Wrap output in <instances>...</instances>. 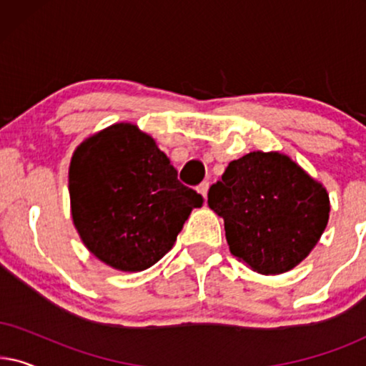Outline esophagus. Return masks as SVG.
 Returning <instances> with one entry per match:
<instances>
[{"label":"esophagus","instance_id":"1","mask_svg":"<svg viewBox=\"0 0 366 366\" xmlns=\"http://www.w3.org/2000/svg\"><path fill=\"white\" fill-rule=\"evenodd\" d=\"M208 189H209V183H208V182H203V183L198 187V192H199V194H202L203 198H207Z\"/></svg>","mask_w":366,"mask_h":366}]
</instances>
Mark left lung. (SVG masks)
<instances>
[{
    "instance_id": "left-lung-1",
    "label": "left lung",
    "mask_w": 366,
    "mask_h": 366,
    "mask_svg": "<svg viewBox=\"0 0 366 366\" xmlns=\"http://www.w3.org/2000/svg\"><path fill=\"white\" fill-rule=\"evenodd\" d=\"M233 257L253 272L280 274L312 253L330 218V197L288 154L252 152L233 159L208 192Z\"/></svg>"
}]
</instances>
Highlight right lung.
Returning a JSON list of instances; mask_svg holds the SVG:
<instances>
[{"instance_id": "right-lung-1", "label": "right lung", "mask_w": 366, "mask_h": 366, "mask_svg": "<svg viewBox=\"0 0 366 366\" xmlns=\"http://www.w3.org/2000/svg\"><path fill=\"white\" fill-rule=\"evenodd\" d=\"M71 218L84 247L119 272H143L177 242L203 197L178 182L154 139L114 123L74 149L68 172Z\"/></svg>"}]
</instances>
